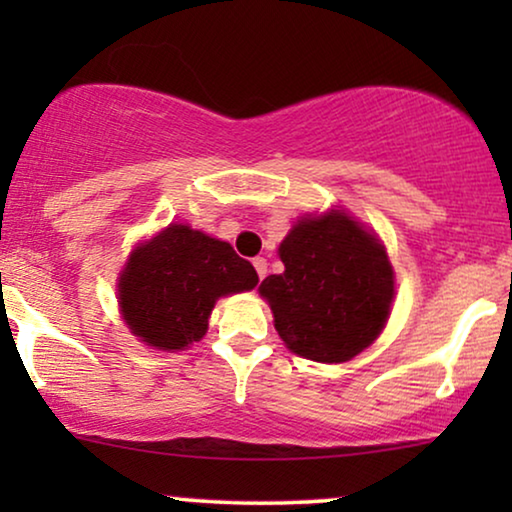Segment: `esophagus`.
<instances>
[{
    "mask_svg": "<svg viewBox=\"0 0 512 512\" xmlns=\"http://www.w3.org/2000/svg\"><path fill=\"white\" fill-rule=\"evenodd\" d=\"M254 268H256L258 277H261V279L268 275V261H265V258H261V256L254 258Z\"/></svg>",
    "mask_w": 512,
    "mask_h": 512,
    "instance_id": "1",
    "label": "esophagus"
}]
</instances>
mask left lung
I'll list each match as a JSON object with an SVG mask.
<instances>
[{
	"instance_id": "1",
	"label": "left lung",
	"mask_w": 512,
	"mask_h": 512,
	"mask_svg": "<svg viewBox=\"0 0 512 512\" xmlns=\"http://www.w3.org/2000/svg\"><path fill=\"white\" fill-rule=\"evenodd\" d=\"M279 258L284 272L265 277L258 291L293 354L342 363L373 345L394 300V270L375 233L342 209L303 216Z\"/></svg>"
}]
</instances>
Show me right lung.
<instances>
[{
  "instance_id": "right-lung-1",
  "label": "right lung",
  "mask_w": 512,
  "mask_h": 512,
  "mask_svg": "<svg viewBox=\"0 0 512 512\" xmlns=\"http://www.w3.org/2000/svg\"><path fill=\"white\" fill-rule=\"evenodd\" d=\"M256 284L254 265L228 242L170 223L132 249L118 277V305L139 340L179 352L207 333L216 300Z\"/></svg>"
}]
</instances>
